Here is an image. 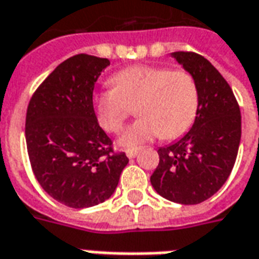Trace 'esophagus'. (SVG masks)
<instances>
[{"mask_svg": "<svg viewBox=\"0 0 259 259\" xmlns=\"http://www.w3.org/2000/svg\"><path fill=\"white\" fill-rule=\"evenodd\" d=\"M137 153H138V152H137V150H133V149H128L125 152V155L128 156L130 159H133V157H135V156H137Z\"/></svg>", "mask_w": 259, "mask_h": 259, "instance_id": "34e87169", "label": "esophagus"}]
</instances>
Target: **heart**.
I'll return each instance as SVG.
<instances>
[{
    "label": "heart",
    "mask_w": 259,
    "mask_h": 259,
    "mask_svg": "<svg viewBox=\"0 0 259 259\" xmlns=\"http://www.w3.org/2000/svg\"><path fill=\"white\" fill-rule=\"evenodd\" d=\"M113 89L95 96L100 125L120 133L137 106L141 117L120 139V145L137 149L153 139H176L184 135L197 115L199 93L195 78L187 69L156 65H134L111 79Z\"/></svg>",
    "instance_id": "heart-1"
}]
</instances>
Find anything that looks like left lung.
<instances>
[{
    "label": "left lung",
    "instance_id": "left-lung-1",
    "mask_svg": "<svg viewBox=\"0 0 259 259\" xmlns=\"http://www.w3.org/2000/svg\"><path fill=\"white\" fill-rule=\"evenodd\" d=\"M171 56L197 80L199 103L191 130L173 145L159 148L150 183L168 201L195 205L219 191L232 173L241 114L232 88L206 58L192 51Z\"/></svg>",
    "mask_w": 259,
    "mask_h": 259
}]
</instances>
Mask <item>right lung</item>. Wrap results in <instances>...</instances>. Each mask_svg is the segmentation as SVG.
<instances>
[{
    "label": "right lung",
    "mask_w": 259,
    "mask_h": 259,
    "mask_svg": "<svg viewBox=\"0 0 259 259\" xmlns=\"http://www.w3.org/2000/svg\"><path fill=\"white\" fill-rule=\"evenodd\" d=\"M107 58L76 54L61 62L33 93L26 111L27 155L51 198L69 208L95 206L115 191L128 163L97 122L93 89Z\"/></svg>",
    "instance_id": "1"
}]
</instances>
